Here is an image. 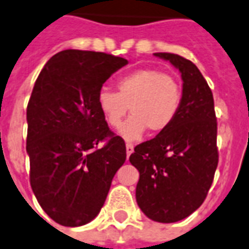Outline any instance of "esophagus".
Instances as JSON below:
<instances>
[{
    "mask_svg": "<svg viewBox=\"0 0 249 249\" xmlns=\"http://www.w3.org/2000/svg\"><path fill=\"white\" fill-rule=\"evenodd\" d=\"M132 153H133V145L130 142H126V156L129 157Z\"/></svg>",
    "mask_w": 249,
    "mask_h": 249,
    "instance_id": "1",
    "label": "esophagus"
}]
</instances>
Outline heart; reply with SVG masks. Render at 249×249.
Returning a JSON list of instances; mask_svg holds the SVG:
<instances>
[{
  "instance_id": "b5f03b06",
  "label": "heart",
  "mask_w": 249,
  "mask_h": 249,
  "mask_svg": "<svg viewBox=\"0 0 249 249\" xmlns=\"http://www.w3.org/2000/svg\"><path fill=\"white\" fill-rule=\"evenodd\" d=\"M96 103L112 128L119 126L129 107L132 116L120 126L119 133L126 140H137L146 128L160 133L173 124L182 106V86L171 73L142 68L119 79L117 92L101 88Z\"/></svg>"
}]
</instances>
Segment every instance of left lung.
<instances>
[{"instance_id": "left-lung-1", "label": "left lung", "mask_w": 249, "mask_h": 249, "mask_svg": "<svg viewBox=\"0 0 249 249\" xmlns=\"http://www.w3.org/2000/svg\"><path fill=\"white\" fill-rule=\"evenodd\" d=\"M181 71L182 106L173 124L134 148L129 161L140 171L136 199L154 222L187 218L203 203L219 161L218 123L211 88L189 59L156 53Z\"/></svg>"}]
</instances>
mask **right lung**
Here are the masks:
<instances>
[{"mask_svg":"<svg viewBox=\"0 0 249 249\" xmlns=\"http://www.w3.org/2000/svg\"><path fill=\"white\" fill-rule=\"evenodd\" d=\"M125 64L106 53L64 50L36 78L26 112L30 185L60 226L96 218L126 160L124 140L109 129L96 103L107 79Z\"/></svg>","mask_w":249,"mask_h":249,"instance_id":"add662e5","label":"right lung"}]
</instances>
